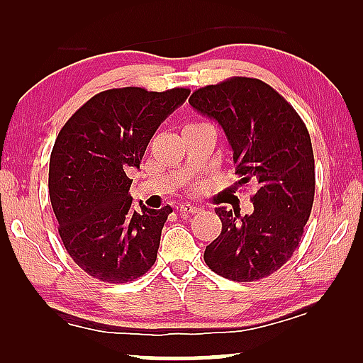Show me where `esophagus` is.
I'll return each instance as SVG.
<instances>
[{"label":"esophagus","instance_id":"34e87169","mask_svg":"<svg viewBox=\"0 0 363 363\" xmlns=\"http://www.w3.org/2000/svg\"><path fill=\"white\" fill-rule=\"evenodd\" d=\"M177 211L182 212V213H196L201 211L197 206H191V203H181L179 207H177Z\"/></svg>","mask_w":363,"mask_h":363}]
</instances>
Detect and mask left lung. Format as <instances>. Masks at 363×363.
<instances>
[{
    "label": "left lung",
    "mask_w": 363,
    "mask_h": 363,
    "mask_svg": "<svg viewBox=\"0 0 363 363\" xmlns=\"http://www.w3.org/2000/svg\"><path fill=\"white\" fill-rule=\"evenodd\" d=\"M192 108L225 131L237 186L252 184L253 212L216 208L222 232L206 247L207 267L232 281H257L293 257L314 202L311 136L296 110L268 84L232 77L194 91Z\"/></svg>",
    "instance_id": "1"
}]
</instances>
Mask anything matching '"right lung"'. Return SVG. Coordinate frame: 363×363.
<instances>
[{
    "label": "right lung",
    "mask_w": 363,
    "mask_h": 363,
    "mask_svg": "<svg viewBox=\"0 0 363 363\" xmlns=\"http://www.w3.org/2000/svg\"><path fill=\"white\" fill-rule=\"evenodd\" d=\"M189 89L141 86L96 94L59 131L49 161V196L64 247L86 274L128 283L156 262L161 230L172 212L140 202L133 211L130 169H140L160 125Z\"/></svg>",
    "instance_id": "right-lung-1"
}]
</instances>
